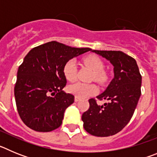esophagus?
I'll list each match as a JSON object with an SVG mask.
<instances>
[{
	"label": "esophagus",
	"instance_id": "esophagus-1",
	"mask_svg": "<svg viewBox=\"0 0 157 157\" xmlns=\"http://www.w3.org/2000/svg\"><path fill=\"white\" fill-rule=\"evenodd\" d=\"M80 101V98H77V97L75 98V102H78V101Z\"/></svg>",
	"mask_w": 157,
	"mask_h": 157
}]
</instances>
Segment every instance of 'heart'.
Wrapping results in <instances>:
<instances>
[{
    "label": "heart",
    "instance_id": "1",
    "mask_svg": "<svg viewBox=\"0 0 157 157\" xmlns=\"http://www.w3.org/2000/svg\"><path fill=\"white\" fill-rule=\"evenodd\" d=\"M86 66L94 71V80L100 83H104L107 80V75L104 71V63L98 56H87L83 59ZM63 75L69 82H75L77 78V62L75 59H71L63 66ZM68 91L78 98H86L98 93V89L92 83L76 82L69 86Z\"/></svg>",
    "mask_w": 157,
    "mask_h": 157
}]
</instances>
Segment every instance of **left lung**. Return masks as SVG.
I'll use <instances>...</instances> for the list:
<instances>
[{
  "label": "left lung",
  "mask_w": 157,
  "mask_h": 157,
  "mask_svg": "<svg viewBox=\"0 0 157 157\" xmlns=\"http://www.w3.org/2000/svg\"><path fill=\"white\" fill-rule=\"evenodd\" d=\"M110 61L114 78L97 98L109 103L98 105L90 99V109L82 116L83 127L89 134L108 137L124 128L134 114L141 96V75L135 59L121 51L93 50Z\"/></svg>",
  "instance_id": "1"
}]
</instances>
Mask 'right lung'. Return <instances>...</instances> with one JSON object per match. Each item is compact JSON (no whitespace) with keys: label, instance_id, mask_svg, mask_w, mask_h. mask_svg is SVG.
Listing matches in <instances>:
<instances>
[{"label":"right lung","instance_id":"obj_1","mask_svg":"<svg viewBox=\"0 0 157 157\" xmlns=\"http://www.w3.org/2000/svg\"><path fill=\"white\" fill-rule=\"evenodd\" d=\"M91 51L50 41L32 48L19 67L14 89L16 107L23 123L38 132H49L62 124L75 97L63 90L67 61Z\"/></svg>","mask_w":157,"mask_h":157}]
</instances>
